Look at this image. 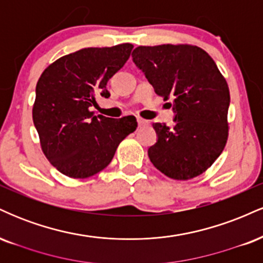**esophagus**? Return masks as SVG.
Masks as SVG:
<instances>
[{"label": "esophagus", "mask_w": 263, "mask_h": 263, "mask_svg": "<svg viewBox=\"0 0 263 263\" xmlns=\"http://www.w3.org/2000/svg\"><path fill=\"white\" fill-rule=\"evenodd\" d=\"M137 122H138V127H142V126H146L147 125L146 120L141 119V117H137Z\"/></svg>", "instance_id": "obj_1"}]
</instances>
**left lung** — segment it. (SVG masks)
<instances>
[{
    "label": "left lung",
    "instance_id": "left-lung-1",
    "mask_svg": "<svg viewBox=\"0 0 263 263\" xmlns=\"http://www.w3.org/2000/svg\"><path fill=\"white\" fill-rule=\"evenodd\" d=\"M132 58L159 96L173 99L168 104L176 112L173 128L152 125L158 140L148 148L151 162L172 179L200 176L228 142L230 91L224 75L209 54L192 44L141 45Z\"/></svg>",
    "mask_w": 263,
    "mask_h": 263
}]
</instances>
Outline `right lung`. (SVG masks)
<instances>
[{"mask_svg": "<svg viewBox=\"0 0 263 263\" xmlns=\"http://www.w3.org/2000/svg\"><path fill=\"white\" fill-rule=\"evenodd\" d=\"M134 45L84 48L48 65L35 86L33 122L53 167L75 179L106 168L121 142L137 128L135 116L110 119L89 110L108 98L107 81L127 62Z\"/></svg>", "mask_w": 263, "mask_h": 263, "instance_id": "obj_1", "label": "right lung"}]
</instances>
